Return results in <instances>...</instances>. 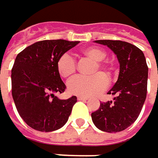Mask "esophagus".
<instances>
[{"instance_id":"1","label":"esophagus","mask_w":158,"mask_h":158,"mask_svg":"<svg viewBox=\"0 0 158 158\" xmlns=\"http://www.w3.org/2000/svg\"><path fill=\"white\" fill-rule=\"evenodd\" d=\"M78 99H79V100H87L88 98H87V97H81V96H79V97H78Z\"/></svg>"}]
</instances>
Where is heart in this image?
Segmentation results:
<instances>
[{
	"label": "heart",
	"instance_id": "obj_1",
	"mask_svg": "<svg viewBox=\"0 0 158 158\" xmlns=\"http://www.w3.org/2000/svg\"><path fill=\"white\" fill-rule=\"evenodd\" d=\"M106 51L98 47H87L80 50V56L95 61L92 67L91 77H76L69 81L68 90L73 95L91 97L104 91L108 86L106 77H111L112 67L102 60L106 57ZM56 69L58 74L63 79L71 78L77 71V62L70 55L64 53L57 60ZM104 75H106L104 76Z\"/></svg>",
	"mask_w": 158,
	"mask_h": 158
}]
</instances>
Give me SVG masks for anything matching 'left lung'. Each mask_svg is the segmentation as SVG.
Masks as SVG:
<instances>
[{"label":"left lung","instance_id":"8db88e82","mask_svg":"<svg viewBox=\"0 0 158 158\" xmlns=\"http://www.w3.org/2000/svg\"><path fill=\"white\" fill-rule=\"evenodd\" d=\"M95 42L107 45L117 55L120 64L118 79L108 94L114 101L100 103L91 114L95 126L105 132H120L138 118L148 91V68L142 50L122 40H99Z\"/></svg>","mask_w":158,"mask_h":158}]
</instances>
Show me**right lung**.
Listing matches in <instances>:
<instances>
[{"mask_svg": "<svg viewBox=\"0 0 158 158\" xmlns=\"http://www.w3.org/2000/svg\"><path fill=\"white\" fill-rule=\"evenodd\" d=\"M79 41L46 40L21 51L11 69V94L18 113L33 129L50 132L63 127L77 97L60 99L66 86L57 72L58 59Z\"/></svg>", "mask_w": 158, "mask_h": 158, "instance_id": "1", "label": "right lung"}]
</instances>
